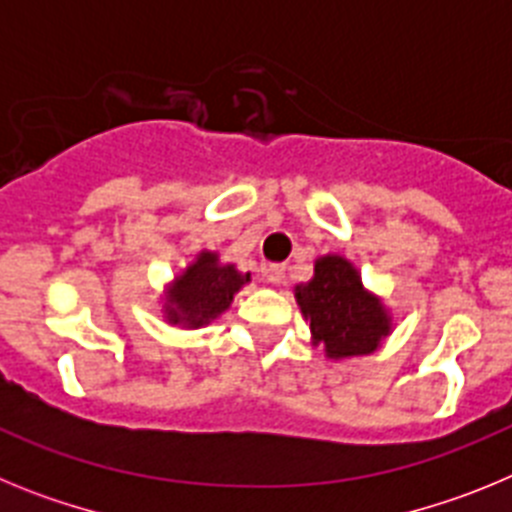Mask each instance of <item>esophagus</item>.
<instances>
[{
    "label": "esophagus",
    "instance_id": "esophagus-1",
    "mask_svg": "<svg viewBox=\"0 0 512 512\" xmlns=\"http://www.w3.org/2000/svg\"><path fill=\"white\" fill-rule=\"evenodd\" d=\"M284 274H287V266H284V264H269V266H264L266 282L282 284V282H284Z\"/></svg>",
    "mask_w": 512,
    "mask_h": 512
}]
</instances>
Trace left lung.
I'll return each instance as SVG.
<instances>
[{
	"mask_svg": "<svg viewBox=\"0 0 512 512\" xmlns=\"http://www.w3.org/2000/svg\"><path fill=\"white\" fill-rule=\"evenodd\" d=\"M297 305L310 320L315 343L325 354L343 356L372 354L387 333L390 318L379 300L366 295L356 269L341 256H325L315 264V277L297 287Z\"/></svg>",
	"mask_w": 512,
	"mask_h": 512,
	"instance_id": "8db88e82",
	"label": "left lung"
}]
</instances>
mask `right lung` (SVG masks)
<instances>
[{
	"mask_svg": "<svg viewBox=\"0 0 512 512\" xmlns=\"http://www.w3.org/2000/svg\"><path fill=\"white\" fill-rule=\"evenodd\" d=\"M246 282H251V274H241L235 266H220L215 253H200V259L176 279L174 307L166 310L169 320L200 328L217 318Z\"/></svg>",
	"mask_w": 512,
	"mask_h": 512,
	"instance_id": "obj_1",
	"label": "right lung"
}]
</instances>
